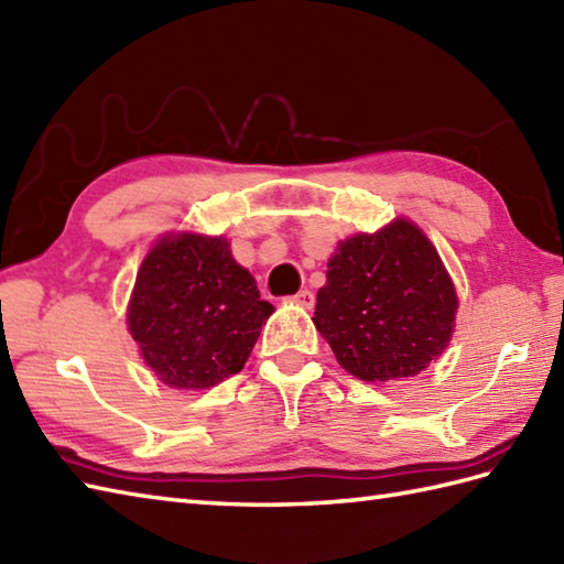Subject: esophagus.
Instances as JSON below:
<instances>
[{
  "instance_id": "34e87169",
  "label": "esophagus",
  "mask_w": 564,
  "mask_h": 564,
  "mask_svg": "<svg viewBox=\"0 0 564 564\" xmlns=\"http://www.w3.org/2000/svg\"><path fill=\"white\" fill-rule=\"evenodd\" d=\"M293 303H297V305H303V307H313L315 305V293L313 291H297L295 295H293Z\"/></svg>"
}]
</instances>
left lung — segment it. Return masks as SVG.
<instances>
[{"mask_svg":"<svg viewBox=\"0 0 564 564\" xmlns=\"http://www.w3.org/2000/svg\"><path fill=\"white\" fill-rule=\"evenodd\" d=\"M455 310L438 251L416 225L398 220L339 245L313 322L341 368L388 382L422 373L446 349Z\"/></svg>","mask_w":564,"mask_h":564,"instance_id":"1","label":"left lung"}]
</instances>
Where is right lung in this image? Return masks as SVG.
Returning a JSON list of instances; mask_svg holds the SVG:
<instances>
[{
	"label": "right lung",
	"instance_id": "add662e5",
	"mask_svg": "<svg viewBox=\"0 0 564 564\" xmlns=\"http://www.w3.org/2000/svg\"><path fill=\"white\" fill-rule=\"evenodd\" d=\"M273 305L223 237H164L142 261L128 325L162 382L203 390L239 373Z\"/></svg>",
	"mask_w": 564,
	"mask_h": 564
}]
</instances>
